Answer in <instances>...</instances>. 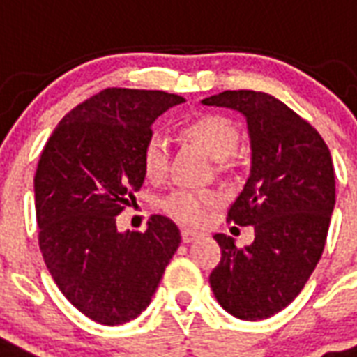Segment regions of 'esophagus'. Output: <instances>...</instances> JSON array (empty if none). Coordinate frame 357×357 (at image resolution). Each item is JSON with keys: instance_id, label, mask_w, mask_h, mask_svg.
Here are the masks:
<instances>
[{"instance_id": "34e87169", "label": "esophagus", "mask_w": 357, "mask_h": 357, "mask_svg": "<svg viewBox=\"0 0 357 357\" xmlns=\"http://www.w3.org/2000/svg\"><path fill=\"white\" fill-rule=\"evenodd\" d=\"M182 241L184 243H192V241H196L197 238H202V234L196 232V230H182Z\"/></svg>"}]
</instances>
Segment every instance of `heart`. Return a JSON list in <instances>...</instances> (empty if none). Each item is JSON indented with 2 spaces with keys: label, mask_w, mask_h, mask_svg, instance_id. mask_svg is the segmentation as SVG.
Returning a JSON list of instances; mask_svg holds the SVG:
<instances>
[{
  "label": "heart",
  "mask_w": 357,
  "mask_h": 357,
  "mask_svg": "<svg viewBox=\"0 0 357 357\" xmlns=\"http://www.w3.org/2000/svg\"><path fill=\"white\" fill-rule=\"evenodd\" d=\"M184 135L196 140L213 160L230 158L239 142L238 127L225 116L204 114L184 125ZM142 169L150 181H161L169 167V142L161 132H152L142 144ZM218 192L209 188H175L161 199V209L184 225H199L213 205L218 204Z\"/></svg>",
  "instance_id": "b5f03b06"
}]
</instances>
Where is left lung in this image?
<instances>
[{
  "instance_id": "1",
  "label": "left lung",
  "mask_w": 357,
  "mask_h": 357,
  "mask_svg": "<svg viewBox=\"0 0 357 357\" xmlns=\"http://www.w3.org/2000/svg\"><path fill=\"white\" fill-rule=\"evenodd\" d=\"M202 104L243 114L251 139V173L228 220L253 226L255 241L239 249L230 236H213L222 257L211 289L234 317L266 319L295 301L321 259L335 207L331 153L306 119L268 93L225 91Z\"/></svg>"
}]
</instances>
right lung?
Returning <instances> with one entry per match:
<instances>
[{
    "mask_svg": "<svg viewBox=\"0 0 357 357\" xmlns=\"http://www.w3.org/2000/svg\"><path fill=\"white\" fill-rule=\"evenodd\" d=\"M184 102L163 91L104 89L70 110L33 176L40 249L62 295L102 325L146 310L181 245L167 217L146 232H119L116 217L144 182L142 144L163 112Z\"/></svg>",
    "mask_w": 357,
    "mask_h": 357,
    "instance_id": "add662e5",
    "label": "right lung"
}]
</instances>
